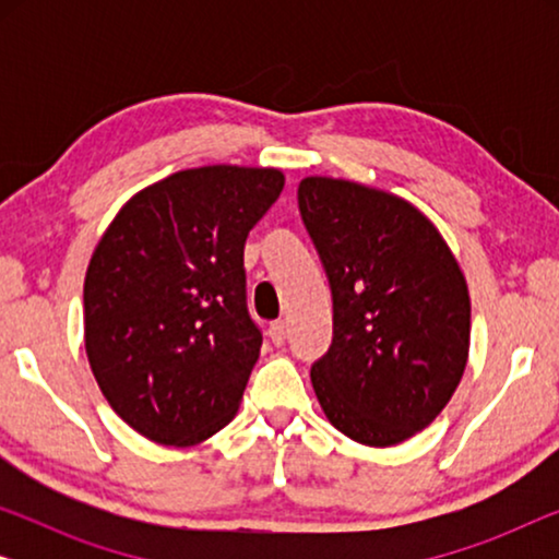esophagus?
I'll list each match as a JSON object with an SVG mask.
<instances>
[{"label": "esophagus", "instance_id": "1", "mask_svg": "<svg viewBox=\"0 0 559 559\" xmlns=\"http://www.w3.org/2000/svg\"><path fill=\"white\" fill-rule=\"evenodd\" d=\"M270 338H272L274 346H282V343L287 341V325H285V320H277V323L270 325Z\"/></svg>", "mask_w": 559, "mask_h": 559}]
</instances>
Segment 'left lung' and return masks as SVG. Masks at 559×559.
<instances>
[{
    "mask_svg": "<svg viewBox=\"0 0 559 559\" xmlns=\"http://www.w3.org/2000/svg\"><path fill=\"white\" fill-rule=\"evenodd\" d=\"M302 224L333 295V343L310 369L335 430L400 445L445 409L471 346L461 264L423 211L361 182L305 178Z\"/></svg>",
    "mask_w": 559,
    "mask_h": 559,
    "instance_id": "left-lung-1",
    "label": "left lung"
}]
</instances>
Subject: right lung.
I'll return each instance as SVG.
<instances>
[{
	"label": "right lung",
	"instance_id": "add662e5",
	"mask_svg": "<svg viewBox=\"0 0 559 559\" xmlns=\"http://www.w3.org/2000/svg\"><path fill=\"white\" fill-rule=\"evenodd\" d=\"M274 167L167 175L121 205L83 282V338L111 409L159 445L231 423L262 333L247 310L243 243L272 209Z\"/></svg>",
	"mask_w": 559,
	"mask_h": 559
}]
</instances>
